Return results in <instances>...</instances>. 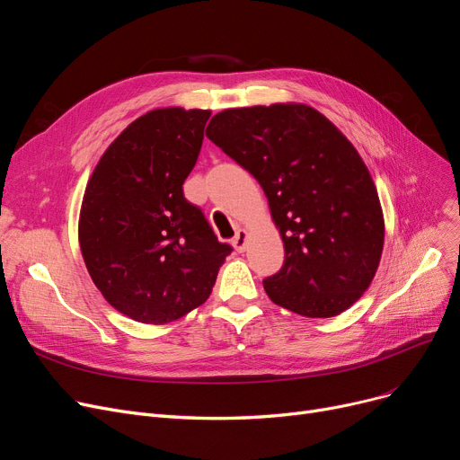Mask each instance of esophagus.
<instances>
[{
	"label": "esophagus",
	"mask_w": 460,
	"mask_h": 460,
	"mask_svg": "<svg viewBox=\"0 0 460 460\" xmlns=\"http://www.w3.org/2000/svg\"><path fill=\"white\" fill-rule=\"evenodd\" d=\"M231 244L234 246V250L236 252H246V246H248V233L244 231V229H238L236 231V234H234V238L231 240Z\"/></svg>",
	"instance_id": "esophagus-1"
}]
</instances>
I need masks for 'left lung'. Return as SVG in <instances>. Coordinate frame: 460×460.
I'll return each mask as SVG.
<instances>
[{
  "mask_svg": "<svg viewBox=\"0 0 460 460\" xmlns=\"http://www.w3.org/2000/svg\"><path fill=\"white\" fill-rule=\"evenodd\" d=\"M205 134L269 198L285 244L283 267L262 279L270 300L311 319L350 307L384 246L378 193L352 143L304 104L226 110Z\"/></svg>",
  "mask_w": 460,
  "mask_h": 460,
  "instance_id": "8db88e82",
  "label": "left lung"
}]
</instances>
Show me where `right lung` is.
Here are the masks:
<instances>
[{"mask_svg":"<svg viewBox=\"0 0 460 460\" xmlns=\"http://www.w3.org/2000/svg\"><path fill=\"white\" fill-rule=\"evenodd\" d=\"M208 110H153L102 155L80 212L91 279L123 315L165 324L212 293L229 244L182 191L198 162Z\"/></svg>","mask_w":460,"mask_h":460,"instance_id":"obj_1","label":"right lung"}]
</instances>
